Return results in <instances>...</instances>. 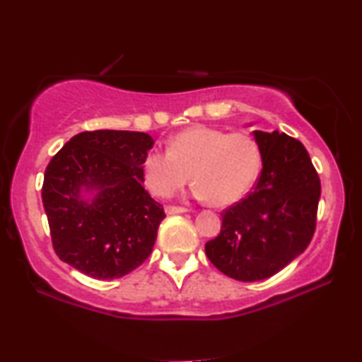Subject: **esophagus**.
<instances>
[{
	"mask_svg": "<svg viewBox=\"0 0 362 362\" xmlns=\"http://www.w3.org/2000/svg\"><path fill=\"white\" fill-rule=\"evenodd\" d=\"M165 211L166 214H185V212H187L186 207H177V206H168Z\"/></svg>",
	"mask_w": 362,
	"mask_h": 362,
	"instance_id": "obj_1",
	"label": "esophagus"
}]
</instances>
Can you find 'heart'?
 I'll use <instances>...</instances> for the list:
<instances>
[{
  "label": "heart",
  "instance_id": "1",
  "mask_svg": "<svg viewBox=\"0 0 362 362\" xmlns=\"http://www.w3.org/2000/svg\"><path fill=\"white\" fill-rule=\"evenodd\" d=\"M259 168V146L250 135L199 125L171 136L168 153H146L143 181L153 196L171 197L191 177L197 199L230 206L250 191Z\"/></svg>",
  "mask_w": 362,
  "mask_h": 362
}]
</instances>
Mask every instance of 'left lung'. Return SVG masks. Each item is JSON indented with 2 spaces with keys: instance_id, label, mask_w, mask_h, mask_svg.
<instances>
[{
  "instance_id": "left-lung-1",
  "label": "left lung",
  "mask_w": 362,
  "mask_h": 362,
  "mask_svg": "<svg viewBox=\"0 0 362 362\" xmlns=\"http://www.w3.org/2000/svg\"><path fill=\"white\" fill-rule=\"evenodd\" d=\"M262 158L259 181L245 199L222 212L221 234L206 244L212 265L240 281L265 280L285 269L311 242L320 177L298 140L252 132Z\"/></svg>"
}]
</instances>
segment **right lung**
Listing matches in <instances>:
<instances>
[{"instance_id":"1","label":"right lung","mask_w":362,"mask_h":362,"mask_svg":"<svg viewBox=\"0 0 362 362\" xmlns=\"http://www.w3.org/2000/svg\"><path fill=\"white\" fill-rule=\"evenodd\" d=\"M153 143L143 132H83L52 158L42 204L59 259L92 279L112 280L150 257L165 219L143 187Z\"/></svg>"}]
</instances>
